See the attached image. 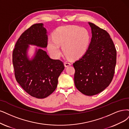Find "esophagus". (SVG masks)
Masks as SVG:
<instances>
[{
	"instance_id": "1",
	"label": "esophagus",
	"mask_w": 129,
	"mask_h": 129,
	"mask_svg": "<svg viewBox=\"0 0 129 129\" xmlns=\"http://www.w3.org/2000/svg\"><path fill=\"white\" fill-rule=\"evenodd\" d=\"M64 65L65 67H68V66L71 65V63H70L68 61H65L64 62Z\"/></svg>"
}]
</instances>
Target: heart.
<instances>
[{"label":"heart","mask_w":129,"mask_h":129,"mask_svg":"<svg viewBox=\"0 0 129 129\" xmlns=\"http://www.w3.org/2000/svg\"><path fill=\"white\" fill-rule=\"evenodd\" d=\"M52 37L53 39L48 40L47 49L55 58L60 55V46L70 58H80L86 52L90 41V33L86 28L75 25L59 27L54 32Z\"/></svg>","instance_id":"heart-1"}]
</instances>
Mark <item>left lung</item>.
<instances>
[{"mask_svg":"<svg viewBox=\"0 0 129 129\" xmlns=\"http://www.w3.org/2000/svg\"><path fill=\"white\" fill-rule=\"evenodd\" d=\"M92 38L85 54L73 65L74 83L79 91L93 96L105 89L113 80L116 63V50L108 33L89 22Z\"/></svg>","mask_w":129,"mask_h":129,"instance_id":"obj_1","label":"left lung"}]
</instances>
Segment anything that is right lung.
<instances>
[{"label": "right lung", "instance_id": "add662e5", "mask_svg": "<svg viewBox=\"0 0 129 129\" xmlns=\"http://www.w3.org/2000/svg\"><path fill=\"white\" fill-rule=\"evenodd\" d=\"M47 33L42 23L32 25L18 38L13 52L17 82L30 96L39 99L49 96L55 91L58 78L65 68L63 62L50 58L42 48H36L32 59L28 57L29 45L47 47Z\"/></svg>", "mask_w": 129, "mask_h": 129}]
</instances>
